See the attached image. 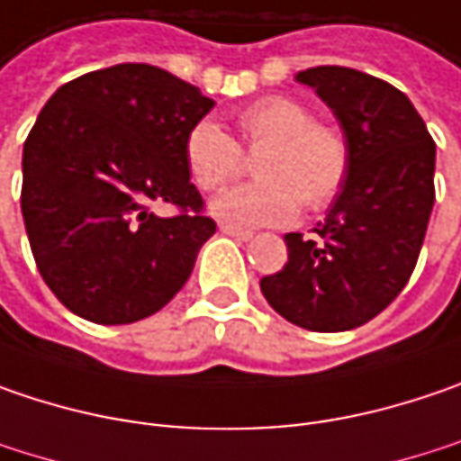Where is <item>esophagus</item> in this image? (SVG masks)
Segmentation results:
<instances>
[{
  "instance_id": "34e87169",
  "label": "esophagus",
  "mask_w": 461,
  "mask_h": 461,
  "mask_svg": "<svg viewBox=\"0 0 461 461\" xmlns=\"http://www.w3.org/2000/svg\"><path fill=\"white\" fill-rule=\"evenodd\" d=\"M219 230H221V234H227V237H234V240H242V242L253 240V231L240 230V227H230V224H221Z\"/></svg>"
}]
</instances>
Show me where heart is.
Wrapping results in <instances>:
<instances>
[{
    "label": "heart",
    "mask_w": 461,
    "mask_h": 461,
    "mask_svg": "<svg viewBox=\"0 0 461 461\" xmlns=\"http://www.w3.org/2000/svg\"><path fill=\"white\" fill-rule=\"evenodd\" d=\"M237 135L256 161L258 182L216 198L211 213L240 230L289 224L305 203L323 211L334 203L349 175V146L334 124L315 122L292 95H266L237 114ZM185 164L193 182L216 193L242 175L245 156L230 132L201 120L185 138Z\"/></svg>",
    "instance_id": "heart-1"
}]
</instances>
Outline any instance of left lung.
<instances>
[{"instance_id":"left-lung-1","label":"left lung","mask_w":461,"mask_h":461,"mask_svg":"<svg viewBox=\"0 0 461 461\" xmlns=\"http://www.w3.org/2000/svg\"><path fill=\"white\" fill-rule=\"evenodd\" d=\"M334 112L349 175L315 240L285 237L289 260L263 276L268 305L308 331H349L389 308L410 282L436 201V143L392 83L323 65L297 72Z\"/></svg>"}]
</instances>
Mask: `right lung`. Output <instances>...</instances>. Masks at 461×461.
Listing matches in <instances>:
<instances>
[{
	"mask_svg": "<svg viewBox=\"0 0 461 461\" xmlns=\"http://www.w3.org/2000/svg\"><path fill=\"white\" fill-rule=\"evenodd\" d=\"M213 101L153 65L65 83L23 149L20 208L39 274L75 315L117 326L161 311L216 231L190 182L185 138ZM153 203H172L164 220Z\"/></svg>",
	"mask_w": 461,
	"mask_h": 461,
	"instance_id": "1",
	"label": "right lung"
}]
</instances>
